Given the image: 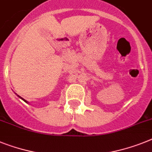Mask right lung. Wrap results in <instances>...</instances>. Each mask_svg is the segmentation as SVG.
<instances>
[{"mask_svg": "<svg viewBox=\"0 0 152 152\" xmlns=\"http://www.w3.org/2000/svg\"><path fill=\"white\" fill-rule=\"evenodd\" d=\"M19 97H20V98H21V96H19ZM21 99H22V100H24V101H25V102H26V100H24V99H23V98H21Z\"/></svg>", "mask_w": 152, "mask_h": 152, "instance_id": "1", "label": "right lung"}]
</instances>
